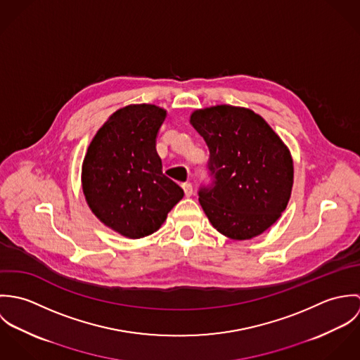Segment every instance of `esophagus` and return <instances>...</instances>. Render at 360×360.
Masks as SVG:
<instances>
[{
    "label": "esophagus",
    "mask_w": 360,
    "mask_h": 360,
    "mask_svg": "<svg viewBox=\"0 0 360 360\" xmlns=\"http://www.w3.org/2000/svg\"><path fill=\"white\" fill-rule=\"evenodd\" d=\"M183 190H184L186 197H191L193 195V186L190 183H184L183 184Z\"/></svg>",
    "instance_id": "1"
}]
</instances>
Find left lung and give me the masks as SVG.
Instances as JSON below:
<instances>
[{"label": "left lung", "instance_id": "left-lung-1", "mask_svg": "<svg viewBox=\"0 0 360 360\" xmlns=\"http://www.w3.org/2000/svg\"><path fill=\"white\" fill-rule=\"evenodd\" d=\"M204 137L213 187L201 188L200 204L223 236L244 241L273 226L288 205L294 162L288 147L250 108L214 105L190 116Z\"/></svg>", "mask_w": 360, "mask_h": 360}]
</instances>
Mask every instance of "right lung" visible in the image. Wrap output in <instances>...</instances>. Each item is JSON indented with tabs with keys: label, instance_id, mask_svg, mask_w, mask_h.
<instances>
[{
	"label": "right lung",
	"instance_id": "add662e5",
	"mask_svg": "<svg viewBox=\"0 0 360 360\" xmlns=\"http://www.w3.org/2000/svg\"><path fill=\"white\" fill-rule=\"evenodd\" d=\"M167 112L131 103L113 112L82 165L86 202L110 230L131 240L159 230L184 191L162 173L156 136Z\"/></svg>",
	"mask_w": 360,
	"mask_h": 360
}]
</instances>
